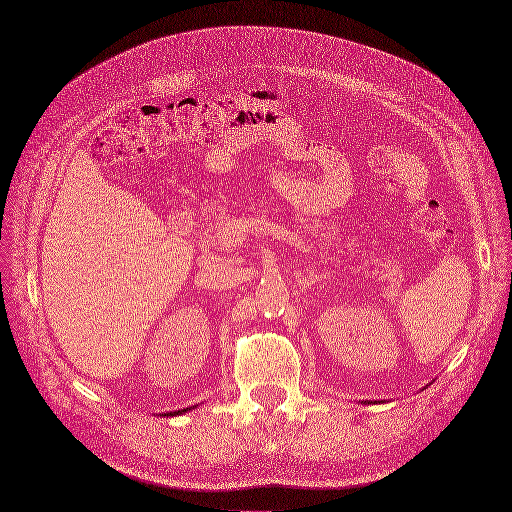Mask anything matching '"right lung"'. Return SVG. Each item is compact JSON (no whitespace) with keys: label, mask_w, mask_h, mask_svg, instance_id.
I'll list each match as a JSON object with an SVG mask.
<instances>
[{"label":"right lung","mask_w":512,"mask_h":512,"mask_svg":"<svg viewBox=\"0 0 512 512\" xmlns=\"http://www.w3.org/2000/svg\"><path fill=\"white\" fill-rule=\"evenodd\" d=\"M187 409H181V411H170V413H164V415H181V413H185Z\"/></svg>","instance_id":"obj_1"}]
</instances>
